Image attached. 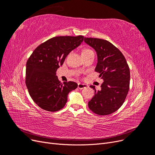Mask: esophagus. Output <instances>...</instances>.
Listing matches in <instances>:
<instances>
[{"label":"esophagus","mask_w":155,"mask_h":155,"mask_svg":"<svg viewBox=\"0 0 155 155\" xmlns=\"http://www.w3.org/2000/svg\"><path fill=\"white\" fill-rule=\"evenodd\" d=\"M78 87L79 89H83V88H87V87H88V85H86V84H83V83H78Z\"/></svg>","instance_id":"1"}]
</instances>
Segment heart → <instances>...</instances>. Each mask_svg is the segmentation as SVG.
I'll use <instances>...</instances> for the list:
<instances>
[{
	"label": "heart",
	"mask_w": 155,
	"mask_h": 155,
	"mask_svg": "<svg viewBox=\"0 0 155 155\" xmlns=\"http://www.w3.org/2000/svg\"><path fill=\"white\" fill-rule=\"evenodd\" d=\"M89 51H92V50H91V49H88V48H85V49H84V50L82 51V54H83V53L89 52Z\"/></svg>",
	"instance_id": "obj_1"
}]
</instances>
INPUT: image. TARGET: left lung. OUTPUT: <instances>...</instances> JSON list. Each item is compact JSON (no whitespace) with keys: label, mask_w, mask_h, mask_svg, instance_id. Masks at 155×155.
Listing matches in <instances>:
<instances>
[{"label":"left lung","mask_w":155,"mask_h":155,"mask_svg":"<svg viewBox=\"0 0 155 155\" xmlns=\"http://www.w3.org/2000/svg\"><path fill=\"white\" fill-rule=\"evenodd\" d=\"M84 41L94 49L97 63L95 71L104 79L101 90L96 91L88 102V108L98 115L113 113L123 105L127 95L130 84V70L120 50L109 41L97 38H86Z\"/></svg>","instance_id":"1"}]
</instances>
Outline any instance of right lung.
Instances as JSON below:
<instances>
[{
	"label": "right lung",
	"instance_id": "1",
	"mask_svg": "<svg viewBox=\"0 0 155 155\" xmlns=\"http://www.w3.org/2000/svg\"><path fill=\"white\" fill-rule=\"evenodd\" d=\"M83 35L52 37L33 51L26 63V85L31 99L42 109L55 112L64 107L74 81L61 83L56 71L68 54L81 45Z\"/></svg>",
	"mask_w": 155,
	"mask_h": 155
}]
</instances>
